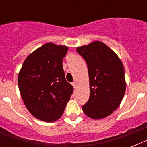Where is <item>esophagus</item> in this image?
<instances>
[{"label":"esophagus","mask_w":147,"mask_h":147,"mask_svg":"<svg viewBox=\"0 0 147 147\" xmlns=\"http://www.w3.org/2000/svg\"><path fill=\"white\" fill-rule=\"evenodd\" d=\"M72 85H73V87H74V88H76V82H72Z\"/></svg>","instance_id":"1"}]
</instances>
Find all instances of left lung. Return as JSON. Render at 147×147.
<instances>
[{
	"mask_svg": "<svg viewBox=\"0 0 147 147\" xmlns=\"http://www.w3.org/2000/svg\"><path fill=\"white\" fill-rule=\"evenodd\" d=\"M88 65L90 98L82 106L88 117L99 119L119 107L126 90L124 68L112 49L100 41L76 49Z\"/></svg>",
	"mask_w": 147,
	"mask_h": 147,
	"instance_id": "left-lung-1",
	"label": "left lung"
}]
</instances>
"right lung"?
I'll use <instances>...</instances> for the list:
<instances>
[{
    "instance_id": "obj_1",
    "label": "right lung",
    "mask_w": 147,
    "mask_h": 147,
    "mask_svg": "<svg viewBox=\"0 0 147 147\" xmlns=\"http://www.w3.org/2000/svg\"><path fill=\"white\" fill-rule=\"evenodd\" d=\"M68 48L49 42L28 56L18 74V86L26 107L37 119H59L74 88L65 80L62 60Z\"/></svg>"
}]
</instances>
